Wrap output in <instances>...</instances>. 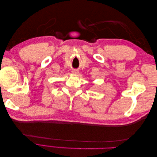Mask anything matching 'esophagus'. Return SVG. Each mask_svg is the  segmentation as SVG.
<instances>
[{"label":"esophagus","mask_w":157,"mask_h":157,"mask_svg":"<svg viewBox=\"0 0 157 157\" xmlns=\"http://www.w3.org/2000/svg\"><path fill=\"white\" fill-rule=\"evenodd\" d=\"M72 73L75 74V75H77V74L78 73V70H76V69H74L73 71H72Z\"/></svg>","instance_id":"34e87169"}]
</instances>
